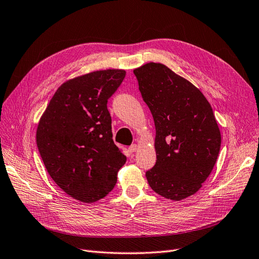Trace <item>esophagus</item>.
Returning <instances> with one entry per match:
<instances>
[{"label":"esophagus","instance_id":"esophagus-1","mask_svg":"<svg viewBox=\"0 0 259 259\" xmlns=\"http://www.w3.org/2000/svg\"><path fill=\"white\" fill-rule=\"evenodd\" d=\"M137 149H138V146H137L136 144H134V145L130 146V148H128V151H130L131 153H134V152H136V151H137Z\"/></svg>","mask_w":259,"mask_h":259}]
</instances>
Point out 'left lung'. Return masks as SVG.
Returning <instances> with one entry per match:
<instances>
[{
    "label": "left lung",
    "mask_w": 259,
    "mask_h": 259,
    "mask_svg": "<svg viewBox=\"0 0 259 259\" xmlns=\"http://www.w3.org/2000/svg\"><path fill=\"white\" fill-rule=\"evenodd\" d=\"M155 125V165L146 171L151 189L180 201L198 192L221 150L213 109L193 84L162 64L134 70Z\"/></svg>",
    "instance_id": "left-lung-1"
}]
</instances>
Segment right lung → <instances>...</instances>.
<instances>
[{"instance_id": "right-lung-1", "label": "right lung", "mask_w": 259, "mask_h": 259, "mask_svg": "<svg viewBox=\"0 0 259 259\" xmlns=\"http://www.w3.org/2000/svg\"><path fill=\"white\" fill-rule=\"evenodd\" d=\"M124 77V70L108 69L67 81L38 123L36 145L44 165L75 200L92 203L105 198L126 162L113 143L107 108Z\"/></svg>"}]
</instances>
